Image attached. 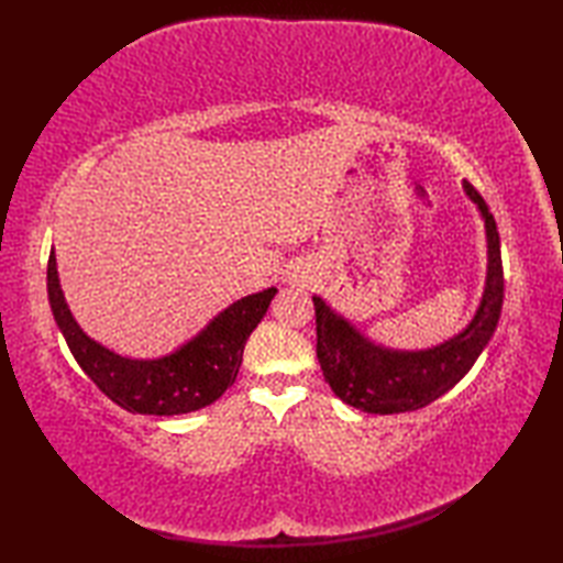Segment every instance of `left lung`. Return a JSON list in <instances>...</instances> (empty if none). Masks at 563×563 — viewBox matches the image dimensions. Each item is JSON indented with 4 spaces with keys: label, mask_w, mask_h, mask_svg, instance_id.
<instances>
[{
    "label": "left lung",
    "mask_w": 563,
    "mask_h": 563,
    "mask_svg": "<svg viewBox=\"0 0 563 563\" xmlns=\"http://www.w3.org/2000/svg\"><path fill=\"white\" fill-rule=\"evenodd\" d=\"M466 194L479 206L488 239V275L479 312L460 336L421 353H394L363 339L349 321L314 297L317 357L333 394L367 413H404L423 409L470 373L492 341L504 307V261L494 214L472 184Z\"/></svg>",
    "instance_id": "8db88e82"
}]
</instances>
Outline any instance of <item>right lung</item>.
I'll use <instances>...</instances> for the list:
<instances>
[{"instance_id": "add662e5", "label": "right lung", "mask_w": 563, "mask_h": 563, "mask_svg": "<svg viewBox=\"0 0 563 563\" xmlns=\"http://www.w3.org/2000/svg\"><path fill=\"white\" fill-rule=\"evenodd\" d=\"M275 288L242 297L214 317L184 349L159 361H130L91 341L71 319L59 290L55 254L47 258V300L79 367L106 397L130 413L176 416L198 411L234 385L251 331L266 314Z\"/></svg>"}]
</instances>
